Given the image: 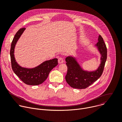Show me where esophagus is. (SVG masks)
Masks as SVG:
<instances>
[{"label":"esophagus","instance_id":"34e87169","mask_svg":"<svg viewBox=\"0 0 122 122\" xmlns=\"http://www.w3.org/2000/svg\"><path fill=\"white\" fill-rule=\"evenodd\" d=\"M58 63L59 64H61V63H63L64 62V60H63V58L60 57V58H58Z\"/></svg>","mask_w":122,"mask_h":122}]
</instances>
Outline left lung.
Masks as SVG:
<instances>
[{
	"label": "left lung",
	"mask_w": 122,
	"mask_h": 122,
	"mask_svg": "<svg viewBox=\"0 0 122 122\" xmlns=\"http://www.w3.org/2000/svg\"><path fill=\"white\" fill-rule=\"evenodd\" d=\"M96 44L101 55V63L97 69L89 72L83 71L75 58L68 56L66 58L67 71L65 79L71 87L76 89H85L97 80L101 76L107 57V49L102 37L99 35Z\"/></svg>",
	"instance_id": "obj_1"
}]
</instances>
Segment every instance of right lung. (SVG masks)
Segmentation results:
<instances>
[{
	"label": "right lung",
	"instance_id": "obj_1",
	"mask_svg": "<svg viewBox=\"0 0 122 122\" xmlns=\"http://www.w3.org/2000/svg\"><path fill=\"white\" fill-rule=\"evenodd\" d=\"M25 29L22 28L17 31L12 41L10 50L11 67L15 74L25 83L30 85H38L46 80L51 69L58 65V59L54 58L46 61L33 68L22 67L17 64L14 57V48L17 41Z\"/></svg>",
	"mask_w": 122,
	"mask_h": 122
}]
</instances>
